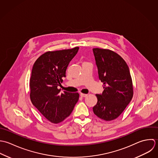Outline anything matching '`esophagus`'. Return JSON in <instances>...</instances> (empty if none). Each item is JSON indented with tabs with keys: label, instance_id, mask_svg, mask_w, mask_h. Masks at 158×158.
I'll return each mask as SVG.
<instances>
[{
	"label": "esophagus",
	"instance_id": "esophagus-1",
	"mask_svg": "<svg viewBox=\"0 0 158 158\" xmlns=\"http://www.w3.org/2000/svg\"><path fill=\"white\" fill-rule=\"evenodd\" d=\"M80 95H81V97H86L87 96V94H82V93L80 94Z\"/></svg>",
	"mask_w": 158,
	"mask_h": 158
}]
</instances>
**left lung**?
<instances>
[{
	"instance_id": "left-lung-1",
	"label": "left lung",
	"mask_w": 158,
	"mask_h": 158,
	"mask_svg": "<svg viewBox=\"0 0 158 158\" xmlns=\"http://www.w3.org/2000/svg\"><path fill=\"white\" fill-rule=\"evenodd\" d=\"M99 79L104 91L96 95L98 102L93 107L95 115L111 121L123 112L133 96V86L129 67L116 52L106 49L94 48Z\"/></svg>"
}]
</instances>
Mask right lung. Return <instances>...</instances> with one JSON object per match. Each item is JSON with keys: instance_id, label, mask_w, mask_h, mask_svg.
I'll use <instances>...</instances> for the list:
<instances>
[{"instance_id": "1", "label": "right lung", "mask_w": 158, "mask_h": 158, "mask_svg": "<svg viewBox=\"0 0 158 158\" xmlns=\"http://www.w3.org/2000/svg\"><path fill=\"white\" fill-rule=\"evenodd\" d=\"M79 47L48 51L40 56L33 66L30 79V98L33 105L49 122L57 124L72 112L78 101V93H61L58 89L66 77V70Z\"/></svg>"}]
</instances>
